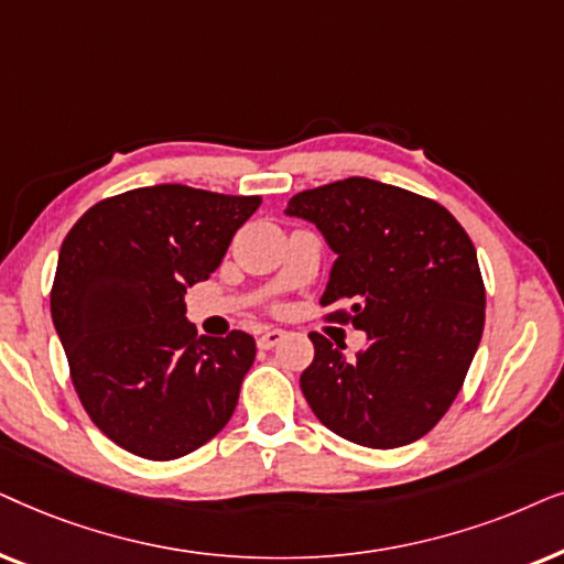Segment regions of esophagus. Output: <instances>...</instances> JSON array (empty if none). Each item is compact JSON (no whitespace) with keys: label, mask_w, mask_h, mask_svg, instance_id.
<instances>
[{"label":"esophagus","mask_w":564,"mask_h":564,"mask_svg":"<svg viewBox=\"0 0 564 564\" xmlns=\"http://www.w3.org/2000/svg\"><path fill=\"white\" fill-rule=\"evenodd\" d=\"M281 340H283V329H265V333L258 337V348L268 350V348H273V345H278Z\"/></svg>","instance_id":"1"}]
</instances>
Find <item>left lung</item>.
<instances>
[{
  "label": "left lung",
  "instance_id": "obj_1",
  "mask_svg": "<svg viewBox=\"0 0 564 564\" xmlns=\"http://www.w3.org/2000/svg\"><path fill=\"white\" fill-rule=\"evenodd\" d=\"M286 216L335 252L322 306L366 333L356 356L312 333L302 392L322 425L369 448L423 438L459 394L485 327V286L462 224L423 195L348 177L294 195Z\"/></svg>",
  "mask_w": 564,
  "mask_h": 564
}]
</instances>
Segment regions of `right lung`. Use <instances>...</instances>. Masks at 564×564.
Returning <instances> with one entry per match:
<instances>
[{
	"mask_svg": "<svg viewBox=\"0 0 564 564\" xmlns=\"http://www.w3.org/2000/svg\"><path fill=\"white\" fill-rule=\"evenodd\" d=\"M260 195L152 185L95 204L66 235L51 317L93 423L141 459L170 462L235 415L252 335L195 333L185 291L221 265Z\"/></svg>",
	"mask_w": 564,
	"mask_h": 564,
	"instance_id": "obj_1",
	"label": "right lung"
}]
</instances>
